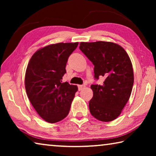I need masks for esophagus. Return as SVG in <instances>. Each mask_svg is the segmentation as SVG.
Returning <instances> with one entry per match:
<instances>
[{
    "mask_svg": "<svg viewBox=\"0 0 156 156\" xmlns=\"http://www.w3.org/2000/svg\"><path fill=\"white\" fill-rule=\"evenodd\" d=\"M85 87V85H78V90L80 91Z\"/></svg>",
    "mask_w": 156,
    "mask_h": 156,
    "instance_id": "34e87169",
    "label": "esophagus"
}]
</instances>
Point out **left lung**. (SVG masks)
Wrapping results in <instances>:
<instances>
[{
  "instance_id": "left-lung-1",
  "label": "left lung",
  "mask_w": 156,
  "mask_h": 156,
  "mask_svg": "<svg viewBox=\"0 0 156 156\" xmlns=\"http://www.w3.org/2000/svg\"><path fill=\"white\" fill-rule=\"evenodd\" d=\"M79 48L94 65V78H105L102 85L91 84L94 96L89 103L97 120L110 122L117 118L130 98L134 81L132 63L119 44L97 41L80 43Z\"/></svg>"
}]
</instances>
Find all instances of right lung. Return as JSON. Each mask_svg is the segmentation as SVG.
Wrapping results in <instances>:
<instances>
[{
    "mask_svg": "<svg viewBox=\"0 0 156 156\" xmlns=\"http://www.w3.org/2000/svg\"><path fill=\"white\" fill-rule=\"evenodd\" d=\"M78 43L52 44L36 51L28 63L25 85L34 109L47 122L62 120L69 112L78 87L62 83L69 56Z\"/></svg>",
    "mask_w": 156,
    "mask_h": 156,
    "instance_id": "1",
    "label": "right lung"
}]
</instances>
